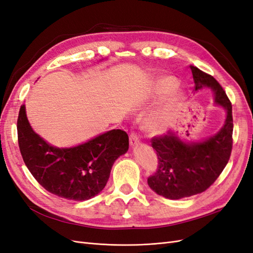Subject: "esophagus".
<instances>
[{
    "instance_id": "esophagus-1",
    "label": "esophagus",
    "mask_w": 253,
    "mask_h": 253,
    "mask_svg": "<svg viewBox=\"0 0 253 253\" xmlns=\"http://www.w3.org/2000/svg\"><path fill=\"white\" fill-rule=\"evenodd\" d=\"M138 143H139L138 135H137L134 131L131 132V134H129V144L135 145V144H138Z\"/></svg>"
}]
</instances>
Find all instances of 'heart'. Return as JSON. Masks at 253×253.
<instances>
[{"mask_svg":"<svg viewBox=\"0 0 253 253\" xmlns=\"http://www.w3.org/2000/svg\"><path fill=\"white\" fill-rule=\"evenodd\" d=\"M176 85V80L172 77H163L156 80L155 83V91L157 94H163L166 91L172 89ZM178 94L174 91L167 100L163 103L158 110L151 115L149 118V126L153 131H162L164 129L171 117V112L173 109V105L177 101Z\"/></svg>","mask_w":253,"mask_h":253,"instance_id":"obj_1","label":"heart"}]
</instances>
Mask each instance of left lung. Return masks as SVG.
Wrapping results in <instances>:
<instances>
[{
    "label": "left lung",
    "mask_w": 253,
    "mask_h": 253,
    "mask_svg": "<svg viewBox=\"0 0 253 253\" xmlns=\"http://www.w3.org/2000/svg\"><path fill=\"white\" fill-rule=\"evenodd\" d=\"M195 90L211 87L215 102L227 111L224 126L210 138L200 142H185L173 132L153 137L158 166L148 178L149 187L169 200L193 196L208 189L217 179L229 162L232 151V105L220 84L211 75L190 65Z\"/></svg>",
    "instance_id": "1"
}]
</instances>
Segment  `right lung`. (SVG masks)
Wrapping results in <instances>:
<instances>
[{
	"mask_svg": "<svg viewBox=\"0 0 253 253\" xmlns=\"http://www.w3.org/2000/svg\"><path fill=\"white\" fill-rule=\"evenodd\" d=\"M18 142L29 172L48 192L72 201H87L103 190L112 167L128 150V136L112 129L74 148L59 149L36 134L22 105Z\"/></svg>",
	"mask_w": 253,
	"mask_h": 253,
	"instance_id": "add662e5",
	"label": "right lung"
}]
</instances>
